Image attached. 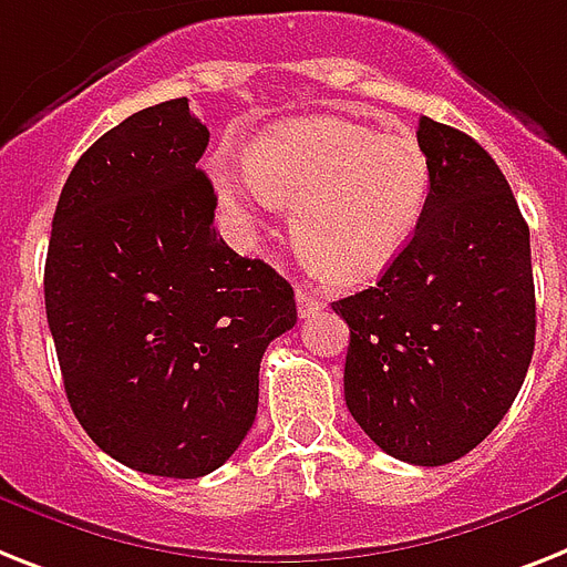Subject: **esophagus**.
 I'll use <instances>...</instances> for the list:
<instances>
[{"mask_svg":"<svg viewBox=\"0 0 567 567\" xmlns=\"http://www.w3.org/2000/svg\"><path fill=\"white\" fill-rule=\"evenodd\" d=\"M323 306H326L323 299L317 297L311 288H306V285H297V311H299V317H315Z\"/></svg>","mask_w":567,"mask_h":567,"instance_id":"34e87169","label":"esophagus"}]
</instances>
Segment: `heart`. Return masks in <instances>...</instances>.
I'll return each instance as SVG.
<instances>
[{
    "label": "heart",
    "mask_w": 567,
    "mask_h": 567,
    "mask_svg": "<svg viewBox=\"0 0 567 567\" xmlns=\"http://www.w3.org/2000/svg\"><path fill=\"white\" fill-rule=\"evenodd\" d=\"M215 188L241 229L259 204L291 209V238L326 282L363 285L390 268L425 212L431 165L408 131L375 133L349 118H293L250 145L247 177L215 165Z\"/></svg>",
    "instance_id": "obj_1"
}]
</instances>
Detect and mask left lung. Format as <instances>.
<instances>
[{"instance_id":"obj_1","label":"left lung","mask_w":567,"mask_h":567,"mask_svg":"<svg viewBox=\"0 0 567 567\" xmlns=\"http://www.w3.org/2000/svg\"><path fill=\"white\" fill-rule=\"evenodd\" d=\"M427 204L379 282L331 302L349 326L343 393L390 457L445 466L507 416L536 347L530 229L486 151L419 118Z\"/></svg>"}]
</instances>
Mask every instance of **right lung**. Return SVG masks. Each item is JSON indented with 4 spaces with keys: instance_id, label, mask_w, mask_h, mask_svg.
<instances>
[{
    "instance_id": "add662e5",
    "label": "right lung",
    "mask_w": 567,
    "mask_h": 567,
    "mask_svg": "<svg viewBox=\"0 0 567 567\" xmlns=\"http://www.w3.org/2000/svg\"><path fill=\"white\" fill-rule=\"evenodd\" d=\"M188 99L145 107L69 174L45 256V317L66 399L127 468L204 477L252 427L259 363L293 329V288L215 233Z\"/></svg>"
}]
</instances>
